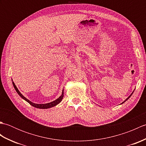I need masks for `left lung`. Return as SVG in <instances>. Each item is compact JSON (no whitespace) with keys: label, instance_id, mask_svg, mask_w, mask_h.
I'll list each match as a JSON object with an SVG mask.
<instances>
[{"label":"left lung","instance_id":"obj_1","mask_svg":"<svg viewBox=\"0 0 146 146\" xmlns=\"http://www.w3.org/2000/svg\"><path fill=\"white\" fill-rule=\"evenodd\" d=\"M134 92H132V94H131V95H130V96H129V97H128V98H126V100H124V101H123V102H122V104H123V103H124V102H125V101H127V100H128V99H129V98H130V97H131V95H132V94H133V93H134Z\"/></svg>","mask_w":146,"mask_h":146}]
</instances>
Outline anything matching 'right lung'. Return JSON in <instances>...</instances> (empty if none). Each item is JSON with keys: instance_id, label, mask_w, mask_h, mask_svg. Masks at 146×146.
Masks as SVG:
<instances>
[{"instance_id": "right-lung-1", "label": "right lung", "mask_w": 146, "mask_h": 146, "mask_svg": "<svg viewBox=\"0 0 146 146\" xmlns=\"http://www.w3.org/2000/svg\"><path fill=\"white\" fill-rule=\"evenodd\" d=\"M12 84H13V86H14V88L15 90V91L17 92V93L19 94V95L22 98H23L24 100H25L26 102H28V103L31 105H32V106L35 107L36 108H42V109H45V108H51V107H54L56 105H58V104L60 103V102L62 100V99H63V96H64V92H63H63H62L61 95L58 98H57L56 100H55L54 101L51 102H50V103L44 104H37L33 103L32 102L29 101L28 99H27L26 97H24V96L21 94V92L19 91V90L17 89V86H15V83L13 82H12Z\"/></svg>"}]
</instances>
